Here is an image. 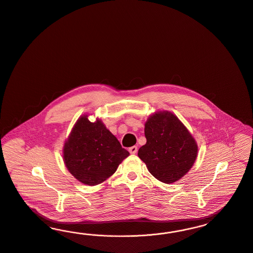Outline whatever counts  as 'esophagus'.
I'll list each match as a JSON object with an SVG mask.
<instances>
[{"label":"esophagus","mask_w":253,"mask_h":253,"mask_svg":"<svg viewBox=\"0 0 253 253\" xmlns=\"http://www.w3.org/2000/svg\"><path fill=\"white\" fill-rule=\"evenodd\" d=\"M129 152L131 154H135L137 152V147L136 146H132L131 148H129Z\"/></svg>","instance_id":"obj_1"}]
</instances>
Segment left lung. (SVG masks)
<instances>
[{
	"instance_id": "1",
	"label": "left lung",
	"mask_w": 253,
	"mask_h": 253,
	"mask_svg": "<svg viewBox=\"0 0 253 253\" xmlns=\"http://www.w3.org/2000/svg\"><path fill=\"white\" fill-rule=\"evenodd\" d=\"M147 143L138 156L149 171L165 183L177 182L192 168L198 146L191 133L170 112H158L145 124Z\"/></svg>"
}]
</instances>
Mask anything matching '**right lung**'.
I'll return each mask as SVG.
<instances>
[{"mask_svg":"<svg viewBox=\"0 0 253 253\" xmlns=\"http://www.w3.org/2000/svg\"><path fill=\"white\" fill-rule=\"evenodd\" d=\"M63 153L69 171L88 185L104 182L130 154L101 121L90 122L87 116L76 122Z\"/></svg>","mask_w":253,"mask_h":253,"instance_id":"add662e5","label":"right lung"}]
</instances>
